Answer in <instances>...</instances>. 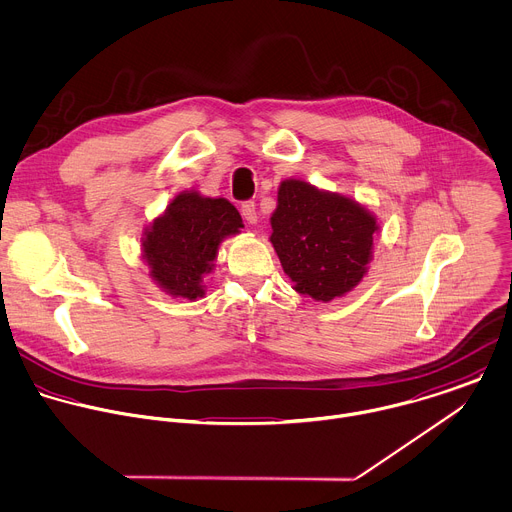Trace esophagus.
Instances as JSON below:
<instances>
[{"label": "esophagus", "instance_id": "1", "mask_svg": "<svg viewBox=\"0 0 512 512\" xmlns=\"http://www.w3.org/2000/svg\"><path fill=\"white\" fill-rule=\"evenodd\" d=\"M242 216L248 224H256L258 222V212H256V204L254 202H244L242 204Z\"/></svg>", "mask_w": 512, "mask_h": 512}]
</instances>
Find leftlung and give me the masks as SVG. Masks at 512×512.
Returning <instances> with one entry per match:
<instances>
[{
    "mask_svg": "<svg viewBox=\"0 0 512 512\" xmlns=\"http://www.w3.org/2000/svg\"><path fill=\"white\" fill-rule=\"evenodd\" d=\"M270 224V242L292 288L318 302L342 298L362 282L380 230L360 202L300 178L280 182Z\"/></svg>",
    "mask_w": 512,
    "mask_h": 512,
    "instance_id": "8db88e82",
    "label": "left lung"
}]
</instances>
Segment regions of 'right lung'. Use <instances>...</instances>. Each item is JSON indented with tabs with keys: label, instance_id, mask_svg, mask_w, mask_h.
I'll use <instances>...</instances> for the list:
<instances>
[{
	"label": "right lung",
	"instance_id": "right-lung-1",
	"mask_svg": "<svg viewBox=\"0 0 512 512\" xmlns=\"http://www.w3.org/2000/svg\"><path fill=\"white\" fill-rule=\"evenodd\" d=\"M242 216L226 198L180 192L142 234V260L150 278L172 298L198 300L214 270L220 244L240 234Z\"/></svg>",
	"mask_w": 512,
	"mask_h": 512
}]
</instances>
